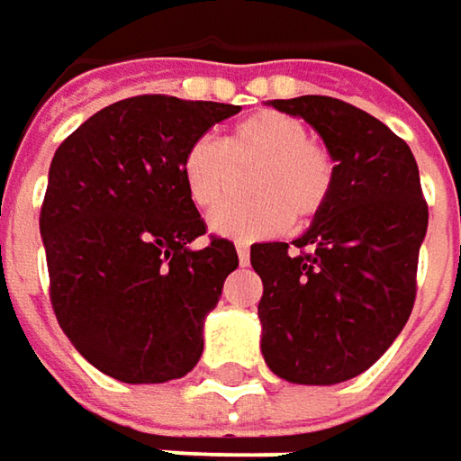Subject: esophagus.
<instances>
[{"label": "esophagus", "instance_id": "1", "mask_svg": "<svg viewBox=\"0 0 461 461\" xmlns=\"http://www.w3.org/2000/svg\"><path fill=\"white\" fill-rule=\"evenodd\" d=\"M234 248H237V258H240V264H248V261H250V248H248V242H237Z\"/></svg>", "mask_w": 461, "mask_h": 461}]
</instances>
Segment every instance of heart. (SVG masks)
<instances>
[{"instance_id": "1", "label": "heart", "mask_w": 461, "mask_h": 461, "mask_svg": "<svg viewBox=\"0 0 461 461\" xmlns=\"http://www.w3.org/2000/svg\"><path fill=\"white\" fill-rule=\"evenodd\" d=\"M249 174L253 195L211 216V227L237 240L269 237L293 221L312 224L335 192V158L309 126L282 110H258L234 123L224 142L200 137L182 155L189 200L211 211Z\"/></svg>"}]
</instances>
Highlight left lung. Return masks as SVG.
<instances>
[{
	"mask_svg": "<svg viewBox=\"0 0 461 461\" xmlns=\"http://www.w3.org/2000/svg\"><path fill=\"white\" fill-rule=\"evenodd\" d=\"M272 105L319 131L335 192L303 237L250 245L261 351L287 383L335 385L369 369L411 314L428 203L409 145L375 115L319 95Z\"/></svg>",
	"mask_w": 461,
	"mask_h": 461,
	"instance_id": "8db88e82",
	"label": "left lung"
}]
</instances>
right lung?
I'll return each instance as SVG.
<instances>
[{
	"label": "right lung",
	"instance_id": "obj_1",
	"mask_svg": "<svg viewBox=\"0 0 461 461\" xmlns=\"http://www.w3.org/2000/svg\"><path fill=\"white\" fill-rule=\"evenodd\" d=\"M240 113L224 103L140 95L103 107L58 147L39 227L50 301L76 351L121 383L185 377L203 354V319L240 258L205 234L182 155Z\"/></svg>",
	"mask_w": 461,
	"mask_h": 461
}]
</instances>
